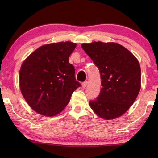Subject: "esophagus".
Wrapping results in <instances>:
<instances>
[{
    "instance_id": "1",
    "label": "esophagus",
    "mask_w": 158,
    "mask_h": 158,
    "mask_svg": "<svg viewBox=\"0 0 158 158\" xmlns=\"http://www.w3.org/2000/svg\"><path fill=\"white\" fill-rule=\"evenodd\" d=\"M87 85H88V82H87V81H85V82H83L82 83L83 88H85L86 87H87Z\"/></svg>"
}]
</instances>
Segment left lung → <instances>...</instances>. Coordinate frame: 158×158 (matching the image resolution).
I'll return each mask as SVG.
<instances>
[{"mask_svg":"<svg viewBox=\"0 0 158 158\" xmlns=\"http://www.w3.org/2000/svg\"><path fill=\"white\" fill-rule=\"evenodd\" d=\"M82 49L98 67L101 86L89 105L97 115L115 119L135 101L140 89V67L135 56L118 43H83Z\"/></svg>","mask_w":158,"mask_h":158,"instance_id":"obj_1","label":"left lung"}]
</instances>
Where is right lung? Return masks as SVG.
<instances>
[{
	"label": "right lung",
	"mask_w": 158,
	"mask_h": 158,
	"mask_svg": "<svg viewBox=\"0 0 158 158\" xmlns=\"http://www.w3.org/2000/svg\"><path fill=\"white\" fill-rule=\"evenodd\" d=\"M77 44L59 42L40 47L23 62L19 87L29 106L41 115L52 117L62 112L73 92L81 86L69 58Z\"/></svg>",
	"instance_id": "obj_1"
}]
</instances>
